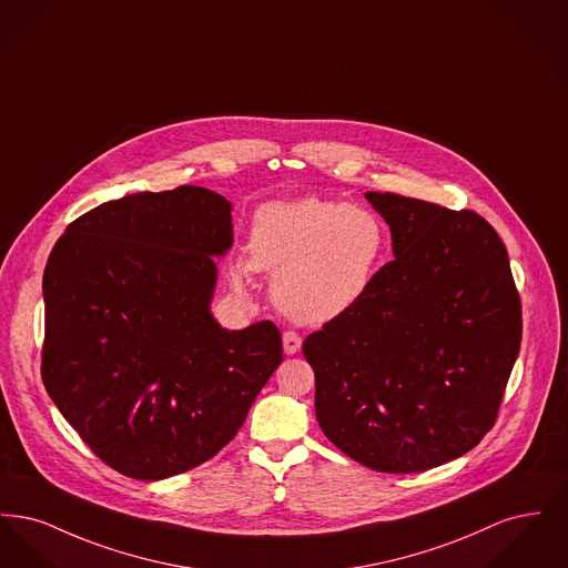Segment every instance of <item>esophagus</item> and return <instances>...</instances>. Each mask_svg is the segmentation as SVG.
<instances>
[{"instance_id": "34e87169", "label": "esophagus", "mask_w": 568, "mask_h": 568, "mask_svg": "<svg viewBox=\"0 0 568 568\" xmlns=\"http://www.w3.org/2000/svg\"><path fill=\"white\" fill-rule=\"evenodd\" d=\"M300 347H302V336L294 329H287L283 334V349H285V353L294 355V353L300 352Z\"/></svg>"}]
</instances>
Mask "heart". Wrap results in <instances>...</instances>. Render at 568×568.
<instances>
[{
    "instance_id": "b5f03b06",
    "label": "heart",
    "mask_w": 568,
    "mask_h": 568,
    "mask_svg": "<svg viewBox=\"0 0 568 568\" xmlns=\"http://www.w3.org/2000/svg\"><path fill=\"white\" fill-rule=\"evenodd\" d=\"M387 244L377 213L320 197L274 202L257 211L251 257L234 274L271 272L272 296L302 324H325L345 315L375 283Z\"/></svg>"
}]
</instances>
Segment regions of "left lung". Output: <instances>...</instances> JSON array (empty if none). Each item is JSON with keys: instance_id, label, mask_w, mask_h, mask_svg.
Segmentation results:
<instances>
[{"instance_id": "8db88e82", "label": "left lung", "mask_w": 568, "mask_h": 568, "mask_svg": "<svg viewBox=\"0 0 568 568\" xmlns=\"http://www.w3.org/2000/svg\"><path fill=\"white\" fill-rule=\"evenodd\" d=\"M366 200L389 225L394 260L302 352L325 436L378 473H422L464 456L494 426L521 304L484 216L398 193Z\"/></svg>"}]
</instances>
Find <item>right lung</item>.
I'll use <instances>...</instances> for the list:
<instances>
[{
	"mask_svg": "<svg viewBox=\"0 0 568 568\" xmlns=\"http://www.w3.org/2000/svg\"><path fill=\"white\" fill-rule=\"evenodd\" d=\"M232 204L183 185L104 202L49 255L42 381L89 449L140 481L213 458L283 362L272 322L211 315Z\"/></svg>",
	"mask_w": 568,
	"mask_h": 568,
	"instance_id": "obj_1",
	"label": "right lung"
}]
</instances>
